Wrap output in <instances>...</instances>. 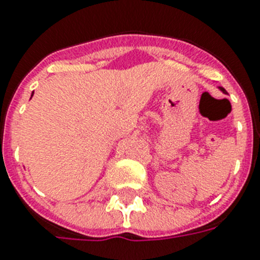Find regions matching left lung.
<instances>
[{
	"label": "left lung",
	"mask_w": 260,
	"mask_h": 260,
	"mask_svg": "<svg viewBox=\"0 0 260 260\" xmlns=\"http://www.w3.org/2000/svg\"><path fill=\"white\" fill-rule=\"evenodd\" d=\"M219 89H220V91H221V92L226 93V91H225V89H224V88H222V87H219Z\"/></svg>",
	"instance_id": "obj_1"
}]
</instances>
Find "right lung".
<instances>
[{"label": "right lung", "instance_id": "obj_1", "mask_svg": "<svg viewBox=\"0 0 260 260\" xmlns=\"http://www.w3.org/2000/svg\"><path fill=\"white\" fill-rule=\"evenodd\" d=\"M32 95H34V92H32ZM32 95H31V98H32Z\"/></svg>", "mask_w": 260, "mask_h": 260}]
</instances>
